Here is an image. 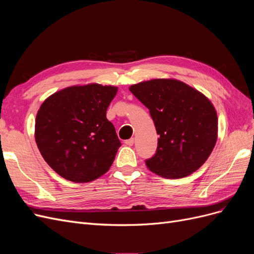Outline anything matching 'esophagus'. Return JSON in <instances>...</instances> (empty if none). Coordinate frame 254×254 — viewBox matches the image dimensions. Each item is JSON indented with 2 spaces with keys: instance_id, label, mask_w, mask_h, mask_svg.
<instances>
[{
  "instance_id": "obj_1",
  "label": "esophagus",
  "mask_w": 254,
  "mask_h": 254,
  "mask_svg": "<svg viewBox=\"0 0 254 254\" xmlns=\"http://www.w3.org/2000/svg\"><path fill=\"white\" fill-rule=\"evenodd\" d=\"M125 144H126L127 146H132V145L134 144V139H133V137H131V139L126 140V141H125Z\"/></svg>"
}]
</instances>
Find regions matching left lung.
<instances>
[{
	"mask_svg": "<svg viewBox=\"0 0 254 254\" xmlns=\"http://www.w3.org/2000/svg\"><path fill=\"white\" fill-rule=\"evenodd\" d=\"M149 109L158 137L149 171L167 179L196 172L210 157L218 136L217 113L203 93L174 78H156L129 87Z\"/></svg>",
	"mask_w": 254,
	"mask_h": 254,
	"instance_id": "1",
	"label": "left lung"
}]
</instances>
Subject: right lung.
<instances>
[{"label": "right lung", "instance_id": "add662e5", "mask_svg": "<svg viewBox=\"0 0 254 254\" xmlns=\"http://www.w3.org/2000/svg\"><path fill=\"white\" fill-rule=\"evenodd\" d=\"M118 87L88 83L50 95L35 121V140L43 159L63 178L91 182L109 171L121 142L107 109Z\"/></svg>", "mask_w": 254, "mask_h": 254}]
</instances>
